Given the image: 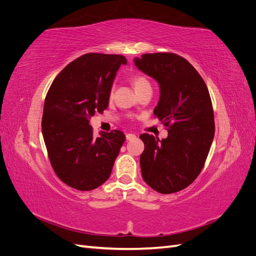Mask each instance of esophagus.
I'll use <instances>...</instances> for the list:
<instances>
[{
    "label": "esophagus",
    "mask_w": 256,
    "mask_h": 256,
    "mask_svg": "<svg viewBox=\"0 0 256 256\" xmlns=\"http://www.w3.org/2000/svg\"><path fill=\"white\" fill-rule=\"evenodd\" d=\"M126 138H127V141L134 140V138H136V134H126Z\"/></svg>",
    "instance_id": "34e87169"
}]
</instances>
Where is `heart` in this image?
<instances>
[{
	"mask_svg": "<svg viewBox=\"0 0 256 256\" xmlns=\"http://www.w3.org/2000/svg\"><path fill=\"white\" fill-rule=\"evenodd\" d=\"M131 82H132L134 86L136 92L141 90L142 88H150V81L147 80L146 76H144L143 74H136V76H134L132 79H131ZM112 95H113V88L111 90V96Z\"/></svg>",
	"mask_w": 256,
	"mask_h": 256,
	"instance_id": "obj_1",
	"label": "heart"
}]
</instances>
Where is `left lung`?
<instances>
[{"label":"left lung","mask_w":256,"mask_h":256,"mask_svg":"<svg viewBox=\"0 0 256 256\" xmlns=\"http://www.w3.org/2000/svg\"><path fill=\"white\" fill-rule=\"evenodd\" d=\"M134 64L159 84L154 114L168 127L166 138L141 134L144 182L162 194L187 188L202 171L214 136L212 99L202 76L174 53L143 54Z\"/></svg>","instance_id":"left-lung-1"}]
</instances>
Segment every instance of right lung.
Instances as JSON below:
<instances>
[{"instance_id":"1","label":"right lung","mask_w":256,"mask_h":256,"mask_svg":"<svg viewBox=\"0 0 256 256\" xmlns=\"http://www.w3.org/2000/svg\"><path fill=\"white\" fill-rule=\"evenodd\" d=\"M122 56L88 53L53 80L44 99L42 130L54 172L80 191L98 188L110 177L125 134L120 130L92 136L90 118L109 106Z\"/></svg>"}]
</instances>
